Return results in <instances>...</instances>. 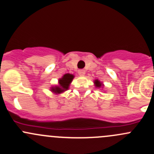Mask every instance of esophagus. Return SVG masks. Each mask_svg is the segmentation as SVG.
<instances>
[{"mask_svg":"<svg viewBox=\"0 0 154 154\" xmlns=\"http://www.w3.org/2000/svg\"><path fill=\"white\" fill-rule=\"evenodd\" d=\"M78 74H80V76H84L85 74V71L84 69H80L78 71Z\"/></svg>","mask_w":154,"mask_h":154,"instance_id":"obj_1","label":"esophagus"}]
</instances>
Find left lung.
I'll use <instances>...</instances> for the list:
<instances>
[{"label":"left lung","mask_w":154,"mask_h":154,"mask_svg":"<svg viewBox=\"0 0 154 154\" xmlns=\"http://www.w3.org/2000/svg\"><path fill=\"white\" fill-rule=\"evenodd\" d=\"M94 85H95V86H96L97 88H102V87L103 86V83H102V82L98 80H94Z\"/></svg>","instance_id":"1"}]
</instances>
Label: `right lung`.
Instances as JSON below:
<instances>
[{
	"label": "right lung",
	"mask_w": 154,
	"mask_h": 154,
	"mask_svg": "<svg viewBox=\"0 0 154 154\" xmlns=\"http://www.w3.org/2000/svg\"><path fill=\"white\" fill-rule=\"evenodd\" d=\"M74 76L71 74H66L59 79V85H56V86L51 87V91L53 93L55 94H60L63 93V91H66V90L69 89V85H70L71 82H72V80L74 79Z\"/></svg>",
	"instance_id": "obj_1"
}]
</instances>
